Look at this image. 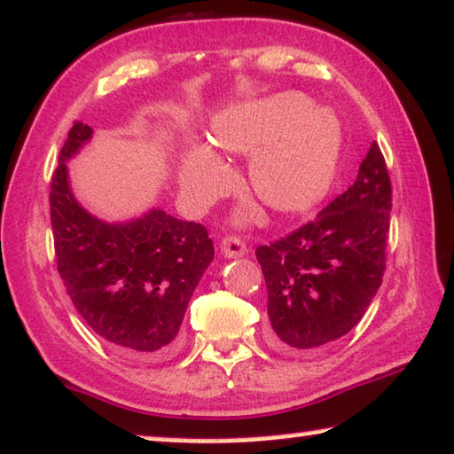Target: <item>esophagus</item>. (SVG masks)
<instances>
[{
  "label": "esophagus",
  "instance_id": "esophagus-1",
  "mask_svg": "<svg viewBox=\"0 0 454 454\" xmlns=\"http://www.w3.org/2000/svg\"><path fill=\"white\" fill-rule=\"evenodd\" d=\"M220 250H222V254L226 256V259H239V256H245L248 253L245 242H242L240 239H234V236H232V239L222 240Z\"/></svg>",
  "mask_w": 454,
  "mask_h": 454
}]
</instances>
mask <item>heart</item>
I'll return each instance as SVG.
<instances>
[{
    "label": "heart",
    "mask_w": 454,
    "mask_h": 454,
    "mask_svg": "<svg viewBox=\"0 0 454 454\" xmlns=\"http://www.w3.org/2000/svg\"><path fill=\"white\" fill-rule=\"evenodd\" d=\"M214 145L248 157V187L275 214L295 215L316 207L334 185L342 128L334 112L312 107L300 93L230 106L212 120ZM192 207H204L230 184L226 162L206 145H189L177 173Z\"/></svg>",
    "instance_id": "1"
}]
</instances>
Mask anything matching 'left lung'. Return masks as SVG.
Wrapping results in <instances>:
<instances>
[{
  "instance_id": "1",
  "label": "left lung",
  "mask_w": 454,
  "mask_h": 454,
  "mask_svg": "<svg viewBox=\"0 0 454 454\" xmlns=\"http://www.w3.org/2000/svg\"><path fill=\"white\" fill-rule=\"evenodd\" d=\"M389 209V175L373 142L355 184L314 222L256 248L270 347L306 353L356 326L383 281Z\"/></svg>"
}]
</instances>
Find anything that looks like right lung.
Returning a JSON list of instances; mask_svg holds the SVG:
<instances>
[{
    "label": "right lung",
    "mask_w": 454,
    "mask_h": 454,
    "mask_svg": "<svg viewBox=\"0 0 454 454\" xmlns=\"http://www.w3.org/2000/svg\"><path fill=\"white\" fill-rule=\"evenodd\" d=\"M93 128L75 121L51 184L57 267L67 294L93 333L126 355L159 361L179 347L189 300L214 261L207 230L151 207L107 222L75 198L69 162Z\"/></svg>",
    "instance_id": "add662e5"
}]
</instances>
